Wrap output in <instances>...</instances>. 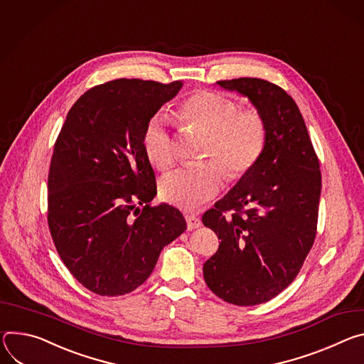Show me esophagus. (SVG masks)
Returning a JSON list of instances; mask_svg holds the SVG:
<instances>
[{
    "instance_id": "34e87169",
    "label": "esophagus",
    "mask_w": 364,
    "mask_h": 364,
    "mask_svg": "<svg viewBox=\"0 0 364 364\" xmlns=\"http://www.w3.org/2000/svg\"><path fill=\"white\" fill-rule=\"evenodd\" d=\"M186 224H188V230H195V228H199L203 223H200V220L196 215L191 214V215H186Z\"/></svg>"
}]
</instances>
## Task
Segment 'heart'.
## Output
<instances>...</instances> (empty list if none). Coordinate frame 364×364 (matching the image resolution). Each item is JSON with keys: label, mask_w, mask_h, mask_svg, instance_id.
I'll return each instance as SVG.
<instances>
[{"label": "heart", "mask_w": 364, "mask_h": 364, "mask_svg": "<svg viewBox=\"0 0 364 364\" xmlns=\"http://www.w3.org/2000/svg\"><path fill=\"white\" fill-rule=\"evenodd\" d=\"M179 115L210 133L205 156L220 159L232 178L250 171L263 151L266 123L256 108H238L234 100L220 92L198 91L182 102ZM141 143L151 165L159 169L172 166L176 151L164 115L149 118ZM217 159L169 172L160 179V196L186 211L205 204L224 183V169Z\"/></svg>", "instance_id": "obj_1"}]
</instances>
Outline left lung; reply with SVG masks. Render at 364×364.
<instances>
[{"mask_svg":"<svg viewBox=\"0 0 364 364\" xmlns=\"http://www.w3.org/2000/svg\"><path fill=\"white\" fill-rule=\"evenodd\" d=\"M217 85L246 97L262 114L266 141L252 169L203 217L221 240L204 264V279L228 304L259 305L292 284L314 245L319 161L302 114L287 91L257 77L218 80Z\"/></svg>","mask_w":364,"mask_h":364,"instance_id":"obj_1","label":"left lung"}]
</instances>
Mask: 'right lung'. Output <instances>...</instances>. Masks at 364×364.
Listing matches in <instances>:
<instances>
[{"mask_svg": "<svg viewBox=\"0 0 364 364\" xmlns=\"http://www.w3.org/2000/svg\"><path fill=\"white\" fill-rule=\"evenodd\" d=\"M182 85L115 79L66 115L49 171L48 221L62 262L94 294L134 291L186 230L178 208L150 205L156 178L141 143L149 118Z\"/></svg>", "mask_w": 364, "mask_h": 364, "instance_id": "1", "label": "right lung"}]
</instances>
